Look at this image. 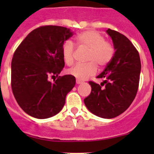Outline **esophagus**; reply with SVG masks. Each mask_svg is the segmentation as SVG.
Returning <instances> with one entry per match:
<instances>
[{
	"label": "esophagus",
	"instance_id": "1",
	"mask_svg": "<svg viewBox=\"0 0 154 154\" xmlns=\"http://www.w3.org/2000/svg\"><path fill=\"white\" fill-rule=\"evenodd\" d=\"M82 82V81H81V80L76 79V83H77V84H81Z\"/></svg>",
	"mask_w": 154,
	"mask_h": 154
}]
</instances>
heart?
Masks as SVG:
<instances>
[{
    "label": "heart",
    "instance_id": "heart-1",
    "mask_svg": "<svg viewBox=\"0 0 154 154\" xmlns=\"http://www.w3.org/2000/svg\"><path fill=\"white\" fill-rule=\"evenodd\" d=\"M76 43L80 48L88 49L85 60L87 63L77 64L69 70V73L76 79L83 80L93 75L99 69L106 67L111 62L116 53L112 42L106 40L105 37L96 31L89 30L75 36ZM75 48L69 41L65 42L62 48V55L65 63L72 65L74 62Z\"/></svg>",
    "mask_w": 154,
    "mask_h": 154
}]
</instances>
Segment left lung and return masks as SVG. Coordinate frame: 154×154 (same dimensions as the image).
<instances>
[{
  "label": "left lung",
  "mask_w": 154,
  "mask_h": 154,
  "mask_svg": "<svg viewBox=\"0 0 154 154\" xmlns=\"http://www.w3.org/2000/svg\"><path fill=\"white\" fill-rule=\"evenodd\" d=\"M116 53L112 60L96 77L100 85L89 81L92 90L84 103L92 113L111 119L123 113L136 97L140 82L141 62L138 51L123 34L109 28Z\"/></svg>",
  "instance_id": "obj_1"
}]
</instances>
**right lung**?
<instances>
[{"instance_id": "1", "label": "right lung", "mask_w": 154, "mask_h": 154, "mask_svg": "<svg viewBox=\"0 0 154 154\" xmlns=\"http://www.w3.org/2000/svg\"><path fill=\"white\" fill-rule=\"evenodd\" d=\"M72 35L65 27H38L28 34L14 53L12 92L28 115L46 119L63 108L66 95L75 85L72 75L58 76L65 66L62 45ZM51 76L57 78L53 83L48 80Z\"/></svg>"}]
</instances>
